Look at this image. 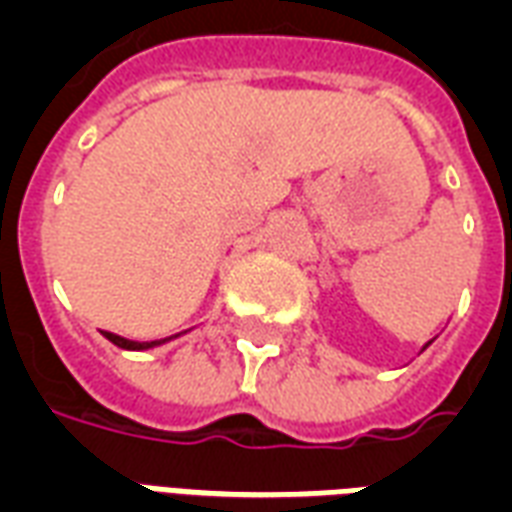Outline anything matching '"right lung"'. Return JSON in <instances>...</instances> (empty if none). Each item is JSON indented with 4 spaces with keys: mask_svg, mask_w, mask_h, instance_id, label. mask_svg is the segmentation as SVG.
Masks as SVG:
<instances>
[{
    "mask_svg": "<svg viewBox=\"0 0 512 512\" xmlns=\"http://www.w3.org/2000/svg\"><path fill=\"white\" fill-rule=\"evenodd\" d=\"M105 337L113 345H118V348H126V351H145V348H153V345L164 343V340H151V343H134V340L118 337V334H113V332H105ZM175 337H178V334H175ZM167 340H169V337H167Z\"/></svg>",
    "mask_w": 512,
    "mask_h": 512,
    "instance_id": "1",
    "label": "right lung"
}]
</instances>
